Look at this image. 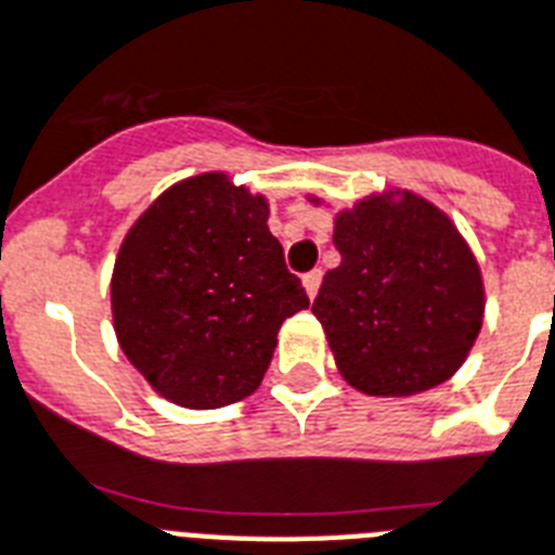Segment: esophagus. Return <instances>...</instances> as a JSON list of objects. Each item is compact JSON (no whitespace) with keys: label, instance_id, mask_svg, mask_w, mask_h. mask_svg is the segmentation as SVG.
<instances>
[{"label":"esophagus","instance_id":"obj_1","mask_svg":"<svg viewBox=\"0 0 555 555\" xmlns=\"http://www.w3.org/2000/svg\"><path fill=\"white\" fill-rule=\"evenodd\" d=\"M301 282H305V291H308L310 299H317L319 285H322V270H310V273H305V276H301Z\"/></svg>","mask_w":555,"mask_h":555}]
</instances>
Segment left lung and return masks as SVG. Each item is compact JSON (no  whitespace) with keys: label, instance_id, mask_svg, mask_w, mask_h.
Here are the masks:
<instances>
[{"label":"left lung","instance_id":"8db88e82","mask_svg":"<svg viewBox=\"0 0 555 555\" xmlns=\"http://www.w3.org/2000/svg\"><path fill=\"white\" fill-rule=\"evenodd\" d=\"M333 245L341 262L324 273L313 317L345 382L367 396L448 382L485 319L479 262L448 214L418 193H371L336 214Z\"/></svg>","mask_w":555,"mask_h":555}]
</instances>
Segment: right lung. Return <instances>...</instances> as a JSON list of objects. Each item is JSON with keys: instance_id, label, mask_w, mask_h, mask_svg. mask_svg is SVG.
Segmentation results:
<instances>
[{"instance_id": "add662e5", "label": "right lung", "mask_w": 555, "mask_h": 555, "mask_svg": "<svg viewBox=\"0 0 555 555\" xmlns=\"http://www.w3.org/2000/svg\"><path fill=\"white\" fill-rule=\"evenodd\" d=\"M268 216L262 193L214 170L168 188L121 242L116 339L168 402H242L262 385L282 322L310 305Z\"/></svg>"}]
</instances>
